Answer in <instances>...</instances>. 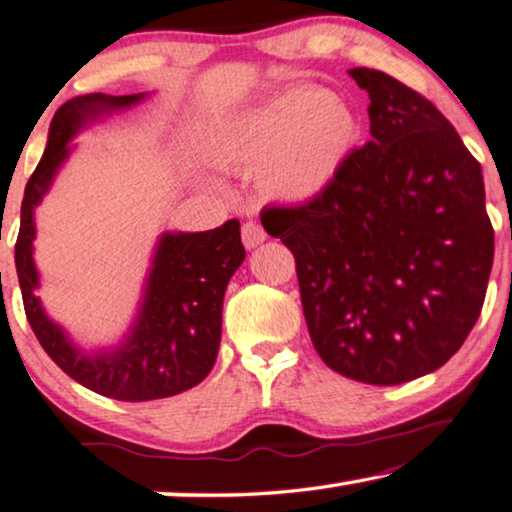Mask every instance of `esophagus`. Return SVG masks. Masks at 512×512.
<instances>
[{"label": "esophagus", "mask_w": 512, "mask_h": 512, "mask_svg": "<svg viewBox=\"0 0 512 512\" xmlns=\"http://www.w3.org/2000/svg\"><path fill=\"white\" fill-rule=\"evenodd\" d=\"M265 238H268V233L263 231L261 224H256V221H247V224H242V242L247 249H254L258 244H263Z\"/></svg>", "instance_id": "obj_1"}]
</instances>
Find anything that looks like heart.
<instances>
[{"label":"heart","mask_w":512,"mask_h":512,"mask_svg":"<svg viewBox=\"0 0 512 512\" xmlns=\"http://www.w3.org/2000/svg\"><path fill=\"white\" fill-rule=\"evenodd\" d=\"M360 143V122L328 90H295L242 117L221 136V152L263 168L261 184L284 203L323 196Z\"/></svg>","instance_id":"obj_1"}]
</instances>
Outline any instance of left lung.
I'll return each instance as SVG.
<instances>
[{"instance_id": "8db88e82", "label": "left lung", "mask_w": 512, "mask_h": 512, "mask_svg": "<svg viewBox=\"0 0 512 512\" xmlns=\"http://www.w3.org/2000/svg\"><path fill=\"white\" fill-rule=\"evenodd\" d=\"M369 94L372 140L314 201L263 210L295 256L311 344L353 381L399 385L453 358L494 261L480 164L439 108L388 73Z\"/></svg>"}]
</instances>
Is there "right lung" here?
<instances>
[{"instance_id": "1", "label": "right lung", "mask_w": 512, "mask_h": 512, "mask_svg": "<svg viewBox=\"0 0 512 512\" xmlns=\"http://www.w3.org/2000/svg\"><path fill=\"white\" fill-rule=\"evenodd\" d=\"M145 94H85L66 101L50 122L48 145L29 177L20 207L16 270L27 321L55 365L85 388L120 402L173 397L201 383L217 360L221 307L233 272L244 261L240 221L203 233H164L154 254L145 295L127 339L110 351L85 353L50 321L36 298L34 207L41 203L69 140L101 113L129 108Z\"/></svg>"}]
</instances>
